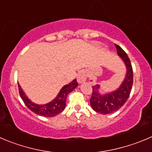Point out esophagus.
<instances>
[{"mask_svg":"<svg viewBox=\"0 0 152 152\" xmlns=\"http://www.w3.org/2000/svg\"><path fill=\"white\" fill-rule=\"evenodd\" d=\"M86 78H87V73H86V71H81V72H79L78 75H77V82L79 83L86 81Z\"/></svg>","mask_w":152,"mask_h":152,"instance_id":"1","label":"esophagus"}]
</instances>
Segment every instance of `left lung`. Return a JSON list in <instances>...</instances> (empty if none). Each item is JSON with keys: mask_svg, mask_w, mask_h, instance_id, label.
<instances>
[{"mask_svg": "<svg viewBox=\"0 0 152 152\" xmlns=\"http://www.w3.org/2000/svg\"><path fill=\"white\" fill-rule=\"evenodd\" d=\"M115 45L118 55L126 66L127 73L121 86L113 92L101 94L99 84L92 86V94L89 100L91 107L95 112L102 114L112 113L120 109L128 100L133 85V69L130 59L120 46Z\"/></svg>", "mask_w": 152, "mask_h": 152, "instance_id": "8db88e82", "label": "left lung"}]
</instances>
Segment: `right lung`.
<instances>
[{"label":"right lung","mask_w":152,"mask_h":152,"mask_svg":"<svg viewBox=\"0 0 152 152\" xmlns=\"http://www.w3.org/2000/svg\"><path fill=\"white\" fill-rule=\"evenodd\" d=\"M18 85V91H19V94L21 98L22 99L23 102L25 104L26 106L29 108L31 111L35 113L36 114L39 115H42V116L45 117H52L55 116L57 114L60 113L63 110L65 109L66 107V102L67 96L69 93H70L72 91H73L75 88L77 87L78 83H77V80H72L71 83L69 84L65 85L61 89H60V92L58 93L57 96L55 99L51 101L49 103L45 104H34L25 95L24 91L21 89V86L19 83Z\"/></svg>","instance_id":"obj_1"}]
</instances>
